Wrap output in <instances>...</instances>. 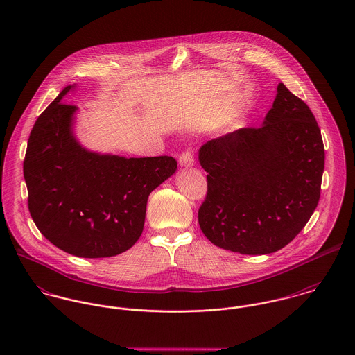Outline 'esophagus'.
Returning <instances> with one entry per match:
<instances>
[{
	"instance_id": "obj_1",
	"label": "esophagus",
	"mask_w": 355,
	"mask_h": 355,
	"mask_svg": "<svg viewBox=\"0 0 355 355\" xmlns=\"http://www.w3.org/2000/svg\"><path fill=\"white\" fill-rule=\"evenodd\" d=\"M179 164H180L182 166H186V168L194 165V155H193V152H191L190 149H187V150H184V152L180 154V157H179Z\"/></svg>"
}]
</instances>
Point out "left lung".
Here are the masks:
<instances>
[{"label":"left lung","instance_id":"1","mask_svg":"<svg viewBox=\"0 0 355 355\" xmlns=\"http://www.w3.org/2000/svg\"><path fill=\"white\" fill-rule=\"evenodd\" d=\"M324 144L310 107L283 83L259 128L206 142L207 193L198 223L216 246L275 253L304 228L320 200Z\"/></svg>","mask_w":355,"mask_h":355}]
</instances>
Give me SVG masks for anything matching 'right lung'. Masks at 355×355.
<instances>
[{
    "mask_svg": "<svg viewBox=\"0 0 355 355\" xmlns=\"http://www.w3.org/2000/svg\"><path fill=\"white\" fill-rule=\"evenodd\" d=\"M67 86L37 119L23 162L28 210L55 248L83 258L113 257L139 239L153 190L178 168L173 157L125 158L89 152L73 135Z\"/></svg>",
    "mask_w": 355,
    "mask_h": 355,
    "instance_id": "right-lung-1",
    "label": "right lung"
}]
</instances>
